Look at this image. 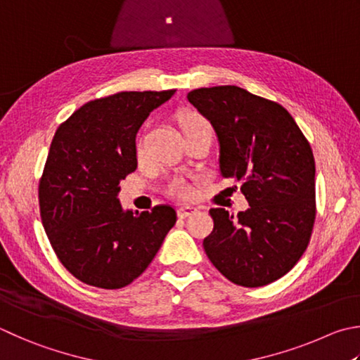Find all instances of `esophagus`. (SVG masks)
<instances>
[{
    "label": "esophagus",
    "instance_id": "1",
    "mask_svg": "<svg viewBox=\"0 0 360 360\" xmlns=\"http://www.w3.org/2000/svg\"><path fill=\"white\" fill-rule=\"evenodd\" d=\"M197 212V207H192V206H184V207H179L178 209V217L179 219H186L188 215H192Z\"/></svg>",
    "mask_w": 360,
    "mask_h": 360
}]
</instances>
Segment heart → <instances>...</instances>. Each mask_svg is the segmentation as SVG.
<instances>
[{"mask_svg":"<svg viewBox=\"0 0 360 360\" xmlns=\"http://www.w3.org/2000/svg\"><path fill=\"white\" fill-rule=\"evenodd\" d=\"M179 124H181L182 132H184L186 135L195 132V130L209 127V122L205 120V117L195 112H187L184 115H181ZM141 153H143V145H141V141H139V145H136V154L141 155ZM167 192L174 198L186 200L192 195V187L187 181L181 179V178H174L168 182Z\"/></svg>","mask_w":360,"mask_h":360,"instance_id":"obj_1","label":"heart"}]
</instances>
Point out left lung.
<instances>
[{
  "instance_id": "obj_1",
  "label": "left lung",
  "mask_w": 360,
  "mask_h": 360,
  "mask_svg": "<svg viewBox=\"0 0 360 360\" xmlns=\"http://www.w3.org/2000/svg\"><path fill=\"white\" fill-rule=\"evenodd\" d=\"M187 99L217 134L220 174L240 184L248 201L238 217L221 207L209 211L207 258L236 285L276 282L302 257L315 224L310 143L280 103L239 86L193 89Z\"/></svg>"
}]
</instances>
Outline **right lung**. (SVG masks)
<instances>
[{
	"instance_id": "1",
	"label": "right lung",
	"mask_w": 360,
	"mask_h": 360,
	"mask_svg": "<svg viewBox=\"0 0 360 360\" xmlns=\"http://www.w3.org/2000/svg\"><path fill=\"white\" fill-rule=\"evenodd\" d=\"M174 93L124 91L91 101L51 140L39 181L41 219L58 259L83 283H132L176 224L172 206L134 212L117 200L120 182L136 168V132Z\"/></svg>"
}]
</instances>
